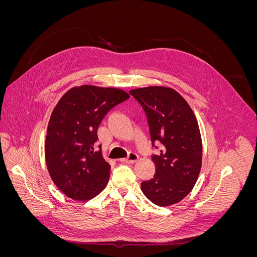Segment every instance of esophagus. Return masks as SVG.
Wrapping results in <instances>:
<instances>
[{"instance_id":"esophagus-1","label":"esophagus","mask_w":257,"mask_h":257,"mask_svg":"<svg viewBox=\"0 0 257 257\" xmlns=\"http://www.w3.org/2000/svg\"><path fill=\"white\" fill-rule=\"evenodd\" d=\"M137 160H138V155L136 153H134V152H130L127 154V157L125 159H121L120 162H122V163H130V164H133V163L137 162Z\"/></svg>"}]
</instances>
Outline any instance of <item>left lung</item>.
I'll return each instance as SVG.
<instances>
[{
    "instance_id": "obj_1",
    "label": "left lung",
    "mask_w": 257,
    "mask_h": 257,
    "mask_svg": "<svg viewBox=\"0 0 257 257\" xmlns=\"http://www.w3.org/2000/svg\"><path fill=\"white\" fill-rule=\"evenodd\" d=\"M143 107L149 126L155 165L152 179L142 182L146 197L158 206L179 203L192 191L201 166L198 123L186 100L174 89L148 87L130 91Z\"/></svg>"
}]
</instances>
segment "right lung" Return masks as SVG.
I'll list each match as a JSON object with an SVG mask.
<instances>
[{"label":"right lung","mask_w":257,"mask_h":257,"mask_svg":"<svg viewBox=\"0 0 257 257\" xmlns=\"http://www.w3.org/2000/svg\"><path fill=\"white\" fill-rule=\"evenodd\" d=\"M128 97L119 89L82 85L66 92L53 109L46 164L54 184L69 198L91 199L106 186L110 165L94 151L96 130L107 112Z\"/></svg>","instance_id":"obj_1"}]
</instances>
